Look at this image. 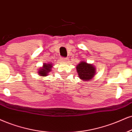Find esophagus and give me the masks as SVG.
Listing matches in <instances>:
<instances>
[{"label":"esophagus","instance_id":"esophagus-1","mask_svg":"<svg viewBox=\"0 0 132 132\" xmlns=\"http://www.w3.org/2000/svg\"><path fill=\"white\" fill-rule=\"evenodd\" d=\"M61 60V61H62V62H66L67 61V58H65V57H62Z\"/></svg>","mask_w":132,"mask_h":132}]
</instances>
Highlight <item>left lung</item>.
Masks as SVG:
<instances>
[{"label":"left lung","instance_id":"left-lung-1","mask_svg":"<svg viewBox=\"0 0 132 132\" xmlns=\"http://www.w3.org/2000/svg\"><path fill=\"white\" fill-rule=\"evenodd\" d=\"M79 78L82 81H89L93 78L95 73V68L93 65L86 62H81L76 67Z\"/></svg>","mask_w":132,"mask_h":132}]
</instances>
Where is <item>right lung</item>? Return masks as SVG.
<instances>
[{
  "label": "right lung",
  "instance_id": "add662e5",
  "mask_svg": "<svg viewBox=\"0 0 132 132\" xmlns=\"http://www.w3.org/2000/svg\"><path fill=\"white\" fill-rule=\"evenodd\" d=\"M53 65L51 63H44L43 67H42L38 71L39 75L41 76H46L48 75V73L51 70V68Z\"/></svg>",
  "mask_w": 132,
  "mask_h": 132
}]
</instances>
